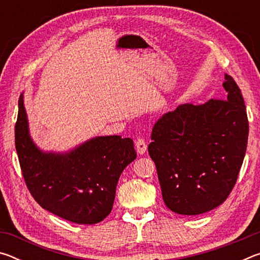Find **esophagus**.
I'll use <instances>...</instances> for the list:
<instances>
[{
	"label": "esophagus",
	"instance_id": "obj_1",
	"mask_svg": "<svg viewBox=\"0 0 260 260\" xmlns=\"http://www.w3.org/2000/svg\"><path fill=\"white\" fill-rule=\"evenodd\" d=\"M135 147H136V151H138L139 155H144L147 151V142L143 139H138L135 142Z\"/></svg>",
	"mask_w": 260,
	"mask_h": 260
}]
</instances>
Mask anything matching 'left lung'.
Returning a JSON list of instances; mask_svg holds the SVG:
<instances>
[{
	"label": "left lung",
	"instance_id": "obj_1",
	"mask_svg": "<svg viewBox=\"0 0 260 260\" xmlns=\"http://www.w3.org/2000/svg\"><path fill=\"white\" fill-rule=\"evenodd\" d=\"M225 80V100L179 105L153 126L148 151L164 203L178 214H202L222 204L243 162L248 116L239 86L226 73Z\"/></svg>",
	"mask_w": 260,
	"mask_h": 260
}]
</instances>
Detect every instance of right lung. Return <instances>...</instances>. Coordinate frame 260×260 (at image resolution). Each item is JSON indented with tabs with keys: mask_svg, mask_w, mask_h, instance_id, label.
<instances>
[{
	"mask_svg": "<svg viewBox=\"0 0 260 260\" xmlns=\"http://www.w3.org/2000/svg\"><path fill=\"white\" fill-rule=\"evenodd\" d=\"M16 150L26 186L43 209L80 225L111 212L118 180L136 158L133 140L95 136L67 151H45L29 134L24 93L18 101Z\"/></svg>",
	"mask_w": 260,
	"mask_h": 260,
	"instance_id": "right-lung-1",
	"label": "right lung"
}]
</instances>
